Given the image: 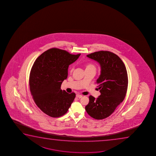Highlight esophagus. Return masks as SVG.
I'll use <instances>...</instances> for the list:
<instances>
[{"instance_id":"1","label":"esophagus","mask_w":156,"mask_h":156,"mask_svg":"<svg viewBox=\"0 0 156 156\" xmlns=\"http://www.w3.org/2000/svg\"><path fill=\"white\" fill-rule=\"evenodd\" d=\"M76 97L78 98H80L83 97V95H80V94H77L76 95Z\"/></svg>"}]
</instances>
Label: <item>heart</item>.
I'll use <instances>...</instances> for the list:
<instances>
[{
    "label": "heart",
    "instance_id": "1",
    "mask_svg": "<svg viewBox=\"0 0 156 156\" xmlns=\"http://www.w3.org/2000/svg\"><path fill=\"white\" fill-rule=\"evenodd\" d=\"M95 69V66H93V65H92L91 64H87L86 65V69Z\"/></svg>",
    "mask_w": 156,
    "mask_h": 156
}]
</instances>
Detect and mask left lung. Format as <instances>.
<instances>
[{
	"instance_id": "8db88e82",
	"label": "left lung",
	"mask_w": 156,
	"mask_h": 156,
	"mask_svg": "<svg viewBox=\"0 0 156 156\" xmlns=\"http://www.w3.org/2000/svg\"><path fill=\"white\" fill-rule=\"evenodd\" d=\"M87 57L100 66L96 83L101 95L96 98L90 96L86 111L94 119H103L111 115L125 97L128 86L126 66L118 56L110 51H96Z\"/></svg>"
}]
</instances>
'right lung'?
<instances>
[{"mask_svg": "<svg viewBox=\"0 0 156 156\" xmlns=\"http://www.w3.org/2000/svg\"><path fill=\"white\" fill-rule=\"evenodd\" d=\"M80 55L53 48L41 54L34 62L29 78L31 93L39 108L50 117L64 115L73 102L75 93L69 94L61 89V86L67 78L69 65Z\"/></svg>", "mask_w": 156, "mask_h": 156, "instance_id": "right-lung-1", "label": "right lung"}]
</instances>
